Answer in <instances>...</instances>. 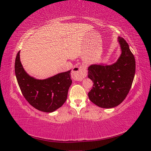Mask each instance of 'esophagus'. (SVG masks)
Returning <instances> with one entry per match:
<instances>
[{
    "mask_svg": "<svg viewBox=\"0 0 151 151\" xmlns=\"http://www.w3.org/2000/svg\"><path fill=\"white\" fill-rule=\"evenodd\" d=\"M87 76V70L85 65L74 66L72 70V77L74 80L81 81Z\"/></svg>",
    "mask_w": 151,
    "mask_h": 151,
    "instance_id": "1",
    "label": "esophagus"
}]
</instances>
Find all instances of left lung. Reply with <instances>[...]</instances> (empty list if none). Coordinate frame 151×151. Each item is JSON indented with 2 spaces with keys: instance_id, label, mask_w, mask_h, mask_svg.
I'll list each match as a JSON object with an SVG mask.
<instances>
[{
  "instance_id": "obj_1",
  "label": "left lung",
  "mask_w": 151,
  "mask_h": 151,
  "mask_svg": "<svg viewBox=\"0 0 151 151\" xmlns=\"http://www.w3.org/2000/svg\"><path fill=\"white\" fill-rule=\"evenodd\" d=\"M122 53L111 65L93 64L88 67V77L93 87L88 96L91 101L103 108H112L123 102L129 93L135 73V60L129 44L118 36Z\"/></svg>"
}]
</instances>
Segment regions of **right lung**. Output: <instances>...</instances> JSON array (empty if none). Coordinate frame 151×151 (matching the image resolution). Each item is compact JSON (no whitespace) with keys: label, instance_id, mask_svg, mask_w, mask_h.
Segmentation results:
<instances>
[{"label":"right lung","instance_id":"add662e5","mask_svg":"<svg viewBox=\"0 0 151 151\" xmlns=\"http://www.w3.org/2000/svg\"><path fill=\"white\" fill-rule=\"evenodd\" d=\"M20 51L15 60V74L24 97L32 106L39 111L52 113L60 108L66 101L72 84L71 70L59 73L45 79L29 76L20 60Z\"/></svg>","mask_w":151,"mask_h":151}]
</instances>
